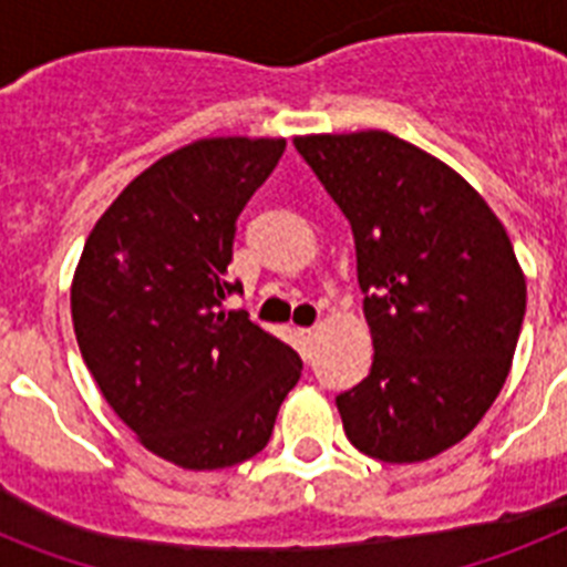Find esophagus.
Here are the masks:
<instances>
[{
    "label": "esophagus",
    "mask_w": 567,
    "mask_h": 567,
    "mask_svg": "<svg viewBox=\"0 0 567 567\" xmlns=\"http://www.w3.org/2000/svg\"><path fill=\"white\" fill-rule=\"evenodd\" d=\"M302 340H315L317 338V326H308V329H299Z\"/></svg>",
    "instance_id": "esophagus-1"
}]
</instances>
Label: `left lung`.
<instances>
[{
	"label": "left lung",
	"instance_id": "8db88e82",
	"mask_svg": "<svg viewBox=\"0 0 567 567\" xmlns=\"http://www.w3.org/2000/svg\"><path fill=\"white\" fill-rule=\"evenodd\" d=\"M355 236L370 375L340 393L343 431L384 463L436 457L489 411L527 285L507 229L436 156L384 131L293 140Z\"/></svg>",
	"mask_w": 567,
	"mask_h": 567
}]
</instances>
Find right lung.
Returning a JSON list of instances; mask_svg holds the SVG:
<instances>
[{
  "label": "right lung",
  "mask_w": 567,
  "mask_h": 567,
  "mask_svg": "<svg viewBox=\"0 0 567 567\" xmlns=\"http://www.w3.org/2000/svg\"><path fill=\"white\" fill-rule=\"evenodd\" d=\"M285 140H200L142 172L92 227L72 323L92 379L142 445L174 466L256 457L302 361L227 311L236 220Z\"/></svg>",
  "instance_id": "add662e5"
}]
</instances>
